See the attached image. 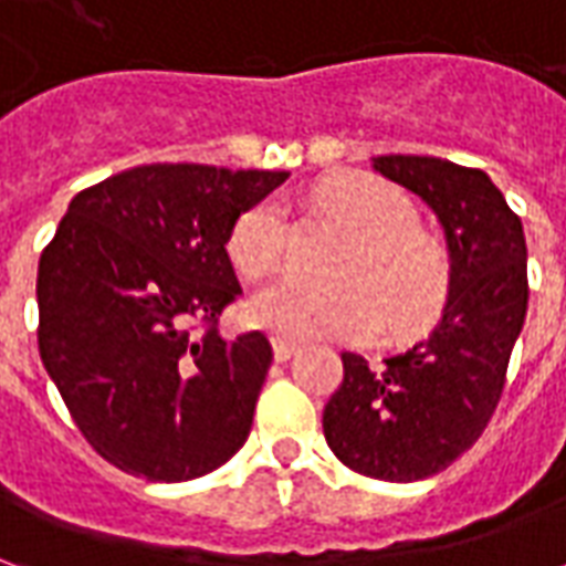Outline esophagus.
Returning a JSON list of instances; mask_svg holds the SVG:
<instances>
[{
    "instance_id": "34e87169",
    "label": "esophagus",
    "mask_w": 566,
    "mask_h": 566,
    "mask_svg": "<svg viewBox=\"0 0 566 566\" xmlns=\"http://www.w3.org/2000/svg\"><path fill=\"white\" fill-rule=\"evenodd\" d=\"M272 355H275L279 364H284V360H291L296 355V345L287 343V339H272Z\"/></svg>"
}]
</instances>
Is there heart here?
Wrapping results in <instances>:
<instances>
[{
	"mask_svg": "<svg viewBox=\"0 0 566 566\" xmlns=\"http://www.w3.org/2000/svg\"><path fill=\"white\" fill-rule=\"evenodd\" d=\"M318 202L352 233L336 260L333 284L284 279L251 300V321L287 343L412 336L437 318L449 294V260L418 233L412 199L373 175H336ZM230 258L248 279L279 266L284 211L279 199H260L235 218Z\"/></svg>",
	"mask_w": 566,
	"mask_h": 566,
	"instance_id": "b5f03b06",
	"label": "heart"
}]
</instances>
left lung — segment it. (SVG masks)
<instances>
[{
	"instance_id": "8db88e82",
	"label": "left lung",
	"mask_w": 566,
	"mask_h": 566,
	"mask_svg": "<svg viewBox=\"0 0 566 566\" xmlns=\"http://www.w3.org/2000/svg\"><path fill=\"white\" fill-rule=\"evenodd\" d=\"M373 169L433 209L449 245V296L424 339L369 367L343 355V385L324 406V439L360 475L418 482L482 437L506 385L527 315L522 218L482 169L388 154Z\"/></svg>"
}]
</instances>
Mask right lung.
Masks as SVG:
<instances>
[{
  "label": "right lung",
  "mask_w": 566,
  "mask_h": 566,
  "mask_svg": "<svg viewBox=\"0 0 566 566\" xmlns=\"http://www.w3.org/2000/svg\"><path fill=\"white\" fill-rule=\"evenodd\" d=\"M284 178L150 163L69 202L39 260V355L72 421L117 470L187 482L245 446L272 345L218 331L242 294L227 242Z\"/></svg>",
  "instance_id": "right-lung-1"
}]
</instances>
